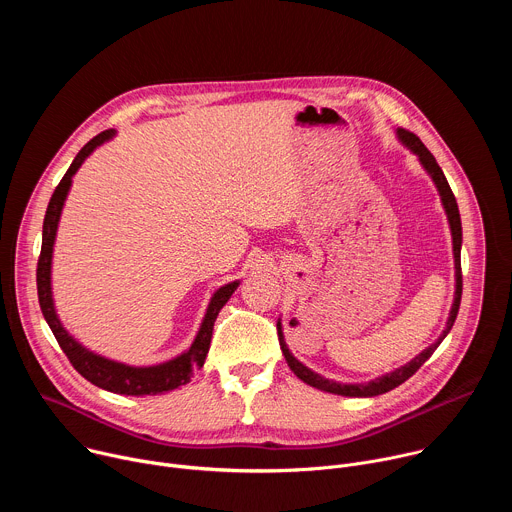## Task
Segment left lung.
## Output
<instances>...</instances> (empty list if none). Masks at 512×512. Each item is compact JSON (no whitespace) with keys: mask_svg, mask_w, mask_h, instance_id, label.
Masks as SVG:
<instances>
[{"mask_svg":"<svg viewBox=\"0 0 512 512\" xmlns=\"http://www.w3.org/2000/svg\"><path fill=\"white\" fill-rule=\"evenodd\" d=\"M397 137L407 145V148L419 158L421 166L425 168V172L431 176L437 192H440L442 196V204L446 208V214H448V223H450V229H452V243H454V265H456V296H454V304H452V310H450V318H448V324H446V330L442 332V336L437 338L429 348H425L423 352H419L413 360H409L405 367H399L395 369L393 373L389 375H383L375 381H369V383H360V385H344V383H336V381H330V379H324L320 377L318 373L310 371L306 364H302L294 354L289 352L287 344H285V338H283V330H281V322H277V336H279V346H281V352L287 360V367L294 371V375L298 379H302L306 385L310 387H316L320 391H326V393H334V395H344V397H375V395H383L395 387H399L401 383H405L409 377H413L421 364L435 352V348L442 344V340L448 336V332L452 330L454 322H456V316H458V310H460V300H462V263H460V249H462V221H460V210H458V202H456V196L442 172V168L437 166L435 158L431 156V152L425 148V145L421 143V139L407 131V129H397Z\"/></svg>","mask_w":512,"mask_h":512,"instance_id":"obj_1","label":"left lung"}]
</instances>
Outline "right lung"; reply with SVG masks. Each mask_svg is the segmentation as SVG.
Listing matches in <instances>:
<instances>
[{"label": "right lung", "mask_w": 512, "mask_h": 512, "mask_svg": "<svg viewBox=\"0 0 512 512\" xmlns=\"http://www.w3.org/2000/svg\"><path fill=\"white\" fill-rule=\"evenodd\" d=\"M115 135L113 129H107L99 135H95L85 148L77 154V158L72 160L70 168L62 176L60 184L56 186L48 208L44 216V227H42V249H40V259H38V269H36V283H38V302L40 310L44 314V320L48 322L54 338L58 340L62 352L68 356L70 364L75 367L87 381L93 385L117 393V395H160L172 389H178L180 385H186L190 377L194 375L196 369H200L204 364V358L210 348V338H212V328L218 312L223 310V306L229 302L233 296V291L239 287V281H231L223 285L221 289L214 291V296L210 298V304L206 308L204 320L200 324V330L192 342V346L182 352L180 356L154 364V367H129V364L109 360L101 354L91 352L83 344H79L75 338H72L60 324L54 302H52V285H50V267H52V249H54V239H56V229L60 221V212L66 200V194L72 184V176L77 174L81 164L97 150L101 143L111 139Z\"/></svg>", "instance_id": "obj_1"}]
</instances>
